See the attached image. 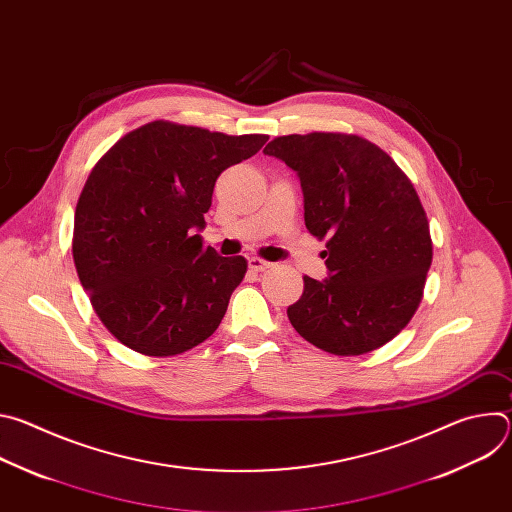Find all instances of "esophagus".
Returning <instances> with one entry per match:
<instances>
[{
	"mask_svg": "<svg viewBox=\"0 0 512 512\" xmlns=\"http://www.w3.org/2000/svg\"><path fill=\"white\" fill-rule=\"evenodd\" d=\"M271 267H273V263H269V261H265V259L249 257V269H251V271H255V273H259V271H267V269H271Z\"/></svg>",
	"mask_w": 512,
	"mask_h": 512,
	"instance_id": "obj_1",
	"label": "esophagus"
}]
</instances>
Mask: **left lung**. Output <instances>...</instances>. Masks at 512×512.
Wrapping results in <instances>:
<instances>
[{"mask_svg":"<svg viewBox=\"0 0 512 512\" xmlns=\"http://www.w3.org/2000/svg\"><path fill=\"white\" fill-rule=\"evenodd\" d=\"M263 154L298 172L306 229L328 249V279L304 275L302 298L287 308L291 326L338 356L393 340L419 308L433 257L411 180L379 145L352 133L281 135Z\"/></svg>","mask_w":512,"mask_h":512,"instance_id":"left-lung-1","label":"left lung"}]
</instances>
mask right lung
Listing matches in <instances>:
<instances>
[{
	"mask_svg": "<svg viewBox=\"0 0 512 512\" xmlns=\"http://www.w3.org/2000/svg\"><path fill=\"white\" fill-rule=\"evenodd\" d=\"M267 135L172 121L123 135L95 164L75 210L72 259L105 328L145 356H176L221 324L245 257L202 247L216 178Z\"/></svg>",
	"mask_w": 512,
	"mask_h": 512,
	"instance_id": "right-lung-1",
	"label": "right lung"
}]
</instances>
